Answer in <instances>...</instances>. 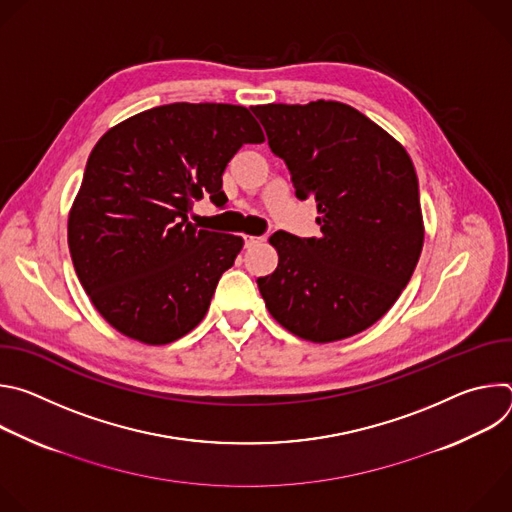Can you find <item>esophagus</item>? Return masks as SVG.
<instances>
[{"instance_id":"1","label":"esophagus","mask_w":512,"mask_h":512,"mask_svg":"<svg viewBox=\"0 0 512 512\" xmlns=\"http://www.w3.org/2000/svg\"><path fill=\"white\" fill-rule=\"evenodd\" d=\"M261 243H265V237H253V235L245 237V247H255V245H261Z\"/></svg>"}]
</instances>
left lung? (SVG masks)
<instances>
[{"mask_svg":"<svg viewBox=\"0 0 512 512\" xmlns=\"http://www.w3.org/2000/svg\"><path fill=\"white\" fill-rule=\"evenodd\" d=\"M285 160L298 198H314L322 235L275 233L279 255L257 285L269 314L298 338L326 344L381 320L419 261L425 227L403 145L350 105L251 107Z\"/></svg>","mask_w":512,"mask_h":512,"instance_id":"left-lung-1","label":"left lung"}]
</instances>
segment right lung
Here are the masks:
<instances>
[{
    "instance_id": "right-lung-1",
    "label": "right lung",
    "mask_w": 512,
    "mask_h": 512,
    "mask_svg": "<svg viewBox=\"0 0 512 512\" xmlns=\"http://www.w3.org/2000/svg\"><path fill=\"white\" fill-rule=\"evenodd\" d=\"M265 135L241 105L172 103L113 125L93 148L68 212L72 265L123 336L170 344L208 312L243 237L198 229L194 200L227 202L223 172Z\"/></svg>"
}]
</instances>
